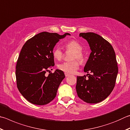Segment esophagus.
Listing matches in <instances>:
<instances>
[{
  "label": "esophagus",
  "instance_id": "obj_1",
  "mask_svg": "<svg viewBox=\"0 0 130 130\" xmlns=\"http://www.w3.org/2000/svg\"><path fill=\"white\" fill-rule=\"evenodd\" d=\"M65 77H68V76H69L70 74H68V73H65Z\"/></svg>",
  "mask_w": 130,
  "mask_h": 130
}]
</instances>
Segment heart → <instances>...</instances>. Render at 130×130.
Segmentation results:
<instances>
[{"instance_id":"heart-1","label":"heart","mask_w":130,"mask_h":130,"mask_svg":"<svg viewBox=\"0 0 130 130\" xmlns=\"http://www.w3.org/2000/svg\"><path fill=\"white\" fill-rule=\"evenodd\" d=\"M65 47L68 51L73 52L72 54L71 60H73L69 62H65L60 63L58 65V69L61 71H63L69 74H73L78 70L79 67V63L82 62L84 61V56L82 53V46L79 42L75 40H72L66 44ZM53 56L54 58L57 60H61L63 58V53L61 48L57 47L53 52ZM74 59V60H73Z\"/></svg>"}]
</instances>
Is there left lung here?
<instances>
[{
  "instance_id": "1",
  "label": "left lung",
  "mask_w": 130,
  "mask_h": 130,
  "mask_svg": "<svg viewBox=\"0 0 130 130\" xmlns=\"http://www.w3.org/2000/svg\"><path fill=\"white\" fill-rule=\"evenodd\" d=\"M91 50L84 68L88 74L77 76L76 91L78 97L88 103L103 101L114 89L118 67L114 49L109 42L93 32L80 33Z\"/></svg>"
}]
</instances>
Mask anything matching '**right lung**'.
<instances>
[{
	"mask_svg": "<svg viewBox=\"0 0 130 130\" xmlns=\"http://www.w3.org/2000/svg\"><path fill=\"white\" fill-rule=\"evenodd\" d=\"M67 35L70 34L42 32L28 40L22 47L16 66V85L22 95L32 104L46 105L56 97L65 74L60 70L52 73L49 69L55 65L53 48Z\"/></svg>",
	"mask_w": 130,
	"mask_h": 130,
	"instance_id": "obj_1",
	"label": "right lung"
}]
</instances>
